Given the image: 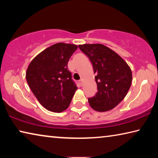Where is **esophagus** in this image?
<instances>
[{"mask_svg": "<svg viewBox=\"0 0 158 158\" xmlns=\"http://www.w3.org/2000/svg\"><path fill=\"white\" fill-rule=\"evenodd\" d=\"M79 84L80 85H83V80L81 79H80L79 80Z\"/></svg>", "mask_w": 158, "mask_h": 158, "instance_id": "1", "label": "esophagus"}]
</instances>
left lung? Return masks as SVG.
<instances>
[{
	"instance_id": "8db88e82",
	"label": "left lung",
	"mask_w": 158,
	"mask_h": 158,
	"mask_svg": "<svg viewBox=\"0 0 158 158\" xmlns=\"http://www.w3.org/2000/svg\"><path fill=\"white\" fill-rule=\"evenodd\" d=\"M91 62L98 92L89 98L90 106L98 111L111 110L123 100L132 84V72L123 58L101 44L79 45Z\"/></svg>"
}]
</instances>
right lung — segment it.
Instances as JSON below:
<instances>
[{"instance_id":"add662e5","label":"right lung","mask_w":158,"mask_h":158,"mask_svg":"<svg viewBox=\"0 0 158 158\" xmlns=\"http://www.w3.org/2000/svg\"><path fill=\"white\" fill-rule=\"evenodd\" d=\"M77 49L74 44L57 43L31 61L26 81L39 102L47 110L60 113L68 107L77 89L68 63Z\"/></svg>"}]
</instances>
